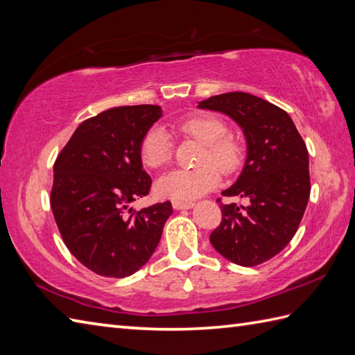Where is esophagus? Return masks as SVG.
I'll list each match as a JSON object with an SVG mask.
<instances>
[{
	"label": "esophagus",
	"instance_id": "obj_1",
	"mask_svg": "<svg viewBox=\"0 0 355 355\" xmlns=\"http://www.w3.org/2000/svg\"><path fill=\"white\" fill-rule=\"evenodd\" d=\"M172 207L175 209V210L192 209V207H193V202H192V201H178V200H173V201H172Z\"/></svg>",
	"mask_w": 355,
	"mask_h": 355
}]
</instances>
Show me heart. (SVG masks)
<instances>
[{
    "label": "heart",
    "mask_w": 355,
    "mask_h": 355,
    "mask_svg": "<svg viewBox=\"0 0 355 355\" xmlns=\"http://www.w3.org/2000/svg\"><path fill=\"white\" fill-rule=\"evenodd\" d=\"M177 130L205 145L197 168L175 169L158 178L155 191L163 198L189 201L212 191L224 175L235 172L243 163V146L230 135L223 119L214 114H193L178 120ZM140 160L150 169L168 164L172 157V141L162 126H153L140 141ZM218 169L216 170V168Z\"/></svg>",
    "instance_id": "1"
}]
</instances>
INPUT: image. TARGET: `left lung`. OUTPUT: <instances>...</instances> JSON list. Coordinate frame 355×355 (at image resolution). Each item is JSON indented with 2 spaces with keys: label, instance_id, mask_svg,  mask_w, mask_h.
Returning a JSON list of instances; mask_svg holds the SVG:
<instances>
[{
  "label": "left lung",
  "instance_id": "8db88e82",
  "mask_svg": "<svg viewBox=\"0 0 355 355\" xmlns=\"http://www.w3.org/2000/svg\"><path fill=\"white\" fill-rule=\"evenodd\" d=\"M220 111L243 128L247 158L224 197L247 198L248 206L223 205L221 224L210 235L215 250L243 267L273 258L290 243L310 198L308 150L291 117L248 93H224L198 103Z\"/></svg>",
  "mask_w": 355,
  "mask_h": 355
}]
</instances>
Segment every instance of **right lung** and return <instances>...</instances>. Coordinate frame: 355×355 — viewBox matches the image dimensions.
Segmentation results:
<instances>
[{"instance_id":"add662e5","label":"right lung","mask_w":355,"mask_h":355,"mask_svg":"<svg viewBox=\"0 0 355 355\" xmlns=\"http://www.w3.org/2000/svg\"><path fill=\"white\" fill-rule=\"evenodd\" d=\"M162 117L158 105L117 107L82 122L53 168L50 205L67 248L105 277L140 270L160 243L171 201L135 212L153 180L143 171L140 141Z\"/></svg>"}]
</instances>
